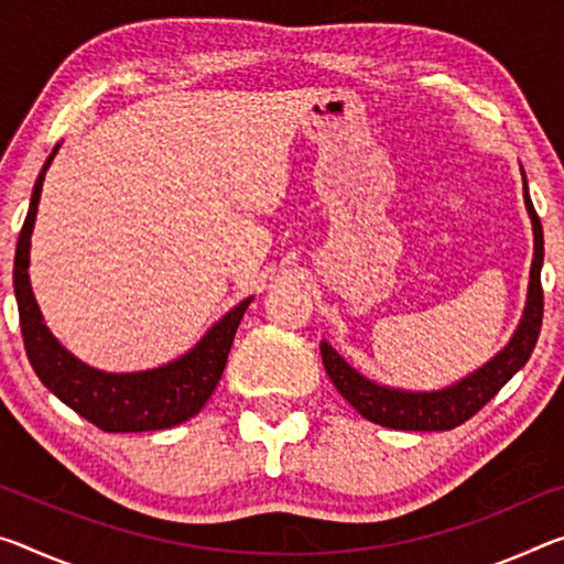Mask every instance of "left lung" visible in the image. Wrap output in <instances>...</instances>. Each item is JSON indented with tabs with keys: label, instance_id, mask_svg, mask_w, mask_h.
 I'll return each mask as SVG.
<instances>
[{
	"label": "left lung",
	"instance_id": "obj_1",
	"mask_svg": "<svg viewBox=\"0 0 564 564\" xmlns=\"http://www.w3.org/2000/svg\"><path fill=\"white\" fill-rule=\"evenodd\" d=\"M524 205L532 218L534 234V258L530 268V289H527L524 314L520 326L514 330V336L509 338V344L495 356V359L481 366V369L440 391L391 389L361 377L359 371L351 369V364L341 359V354H338L334 346H328V341H321V359H324L328 379L334 381L338 394L359 411L364 419L389 429H401V432H446V429L459 426L467 422V419L475 416L477 411L527 364V359H530L534 351V344H538L544 308L540 281L544 238L542 223L538 218V213H534L530 191H527V177Z\"/></svg>",
	"mask_w": 564,
	"mask_h": 564
}]
</instances>
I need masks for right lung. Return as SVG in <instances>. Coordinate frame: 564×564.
Segmentation results:
<instances>
[{
  "instance_id": "add662e5",
  "label": "right lung",
  "mask_w": 564,
  "mask_h": 564,
  "mask_svg": "<svg viewBox=\"0 0 564 564\" xmlns=\"http://www.w3.org/2000/svg\"><path fill=\"white\" fill-rule=\"evenodd\" d=\"M57 150L59 145L52 150L47 163L42 165L37 183H34L30 210H26L14 253V296L17 306H20L26 359H30L40 381L62 404L75 409L79 416L102 432H155V429L183 424L198 414L216 391L238 324L253 296L230 308L185 356L158 366V369L107 373L79 361L44 326L30 285V273H26V268H30V238L34 218H37L44 173L55 160Z\"/></svg>"
}]
</instances>
